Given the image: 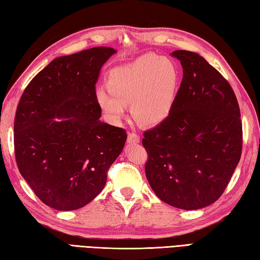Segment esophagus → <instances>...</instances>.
Returning a JSON list of instances; mask_svg holds the SVG:
<instances>
[{"instance_id":"34e87169","label":"esophagus","mask_w":260,"mask_h":260,"mask_svg":"<svg viewBox=\"0 0 260 260\" xmlns=\"http://www.w3.org/2000/svg\"><path fill=\"white\" fill-rule=\"evenodd\" d=\"M127 143L128 144H137V143H140V136L136 133H129L128 137H127Z\"/></svg>"}]
</instances>
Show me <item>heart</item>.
<instances>
[{
    "instance_id": "obj_1",
    "label": "heart",
    "mask_w": 260,
    "mask_h": 260,
    "mask_svg": "<svg viewBox=\"0 0 260 260\" xmlns=\"http://www.w3.org/2000/svg\"><path fill=\"white\" fill-rule=\"evenodd\" d=\"M180 73L176 64L155 53H145L110 70L107 87L96 90L104 114L118 121L131 103L132 114L142 125H157L172 112L178 96Z\"/></svg>"
}]
</instances>
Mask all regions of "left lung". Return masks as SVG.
<instances>
[{
    "label": "left lung",
    "mask_w": 260,
    "mask_h": 260,
    "mask_svg": "<svg viewBox=\"0 0 260 260\" xmlns=\"http://www.w3.org/2000/svg\"><path fill=\"white\" fill-rule=\"evenodd\" d=\"M183 68L172 112L142 143L145 174L165 203L198 210L221 197L239 163L240 109L222 75L196 52L173 51Z\"/></svg>",
    "instance_id": "8db88e82"
}]
</instances>
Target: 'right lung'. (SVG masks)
I'll return each mask as SVG.
<instances>
[{
  "label": "right lung",
  "instance_id": "right-lung-1",
  "mask_svg": "<svg viewBox=\"0 0 260 260\" xmlns=\"http://www.w3.org/2000/svg\"><path fill=\"white\" fill-rule=\"evenodd\" d=\"M116 52L96 47L56 58L21 96L14 120L16 164L36 196L59 211L92 201L124 148L125 129L102 121L96 102L101 69Z\"/></svg>",
  "mask_w": 260,
  "mask_h": 260
}]
</instances>
